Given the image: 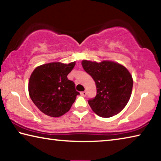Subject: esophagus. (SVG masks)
Wrapping results in <instances>:
<instances>
[{"label":"esophagus","mask_w":161,"mask_h":161,"mask_svg":"<svg viewBox=\"0 0 161 161\" xmlns=\"http://www.w3.org/2000/svg\"><path fill=\"white\" fill-rule=\"evenodd\" d=\"M81 96H82V97H86V92H85V91H84V92H81Z\"/></svg>","instance_id":"obj_1"}]
</instances>
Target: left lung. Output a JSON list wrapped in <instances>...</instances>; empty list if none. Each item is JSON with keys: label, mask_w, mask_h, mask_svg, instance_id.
Returning <instances> with one entry per match:
<instances>
[{"label": "left lung", "mask_w": 161, "mask_h": 161, "mask_svg": "<svg viewBox=\"0 0 161 161\" xmlns=\"http://www.w3.org/2000/svg\"><path fill=\"white\" fill-rule=\"evenodd\" d=\"M81 65L96 84V97L88 101L92 111L103 118L121 112L132 92L133 81L129 70L118 62L109 60L97 62L84 59Z\"/></svg>", "instance_id": "left-lung-1"}]
</instances>
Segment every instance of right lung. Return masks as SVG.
Returning <instances> with one entry per match:
<instances>
[{"instance_id": "right-lung-1", "label": "right lung", "mask_w": 161, "mask_h": 161, "mask_svg": "<svg viewBox=\"0 0 161 161\" xmlns=\"http://www.w3.org/2000/svg\"><path fill=\"white\" fill-rule=\"evenodd\" d=\"M76 62H50L37 67L32 72L28 92L35 105L46 115L59 117L69 111L77 95L75 84L67 79Z\"/></svg>"}]
</instances>
